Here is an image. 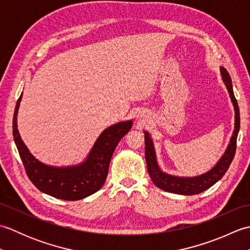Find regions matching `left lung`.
Returning a JSON list of instances; mask_svg holds the SVG:
<instances>
[{
    "instance_id": "8db88e82",
    "label": "left lung",
    "mask_w": 250,
    "mask_h": 250,
    "mask_svg": "<svg viewBox=\"0 0 250 250\" xmlns=\"http://www.w3.org/2000/svg\"><path fill=\"white\" fill-rule=\"evenodd\" d=\"M221 74L222 79H224V82L228 88V91L230 93V98L235 109L234 132H233V135L231 137L230 144L228 146V149L226 150L225 155L222 156L219 162L217 163L209 172H207L203 175H200V176L191 178L171 176V175L163 173L161 169L159 168L156 160L152 141L149 134L145 132V158L147 163V169L153 184L160 189L166 190L167 192H173L177 194H198L215 185L222 176H224L226 172L228 171V168H229L236 150V140L238 130H240V108H238L237 101L234 97V93H233L232 83L229 73H228L225 67H221Z\"/></svg>"
}]
</instances>
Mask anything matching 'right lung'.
I'll return each mask as SVG.
<instances>
[{
    "instance_id": "obj_1",
    "label": "right lung",
    "mask_w": 250,
    "mask_h": 250,
    "mask_svg": "<svg viewBox=\"0 0 250 250\" xmlns=\"http://www.w3.org/2000/svg\"><path fill=\"white\" fill-rule=\"evenodd\" d=\"M20 98L13 118V134L25 173L42 192L65 201L82 200L102 188L116 146L132 128V121L119 122L102 132L83 163L71 167H52L37 161L21 141L17 129Z\"/></svg>"
}]
</instances>
